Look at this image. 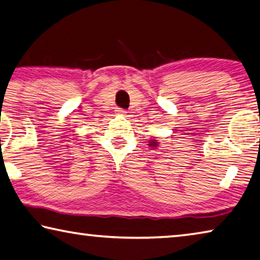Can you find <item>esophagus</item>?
<instances>
[{
    "instance_id": "34e87169",
    "label": "esophagus",
    "mask_w": 260,
    "mask_h": 260,
    "mask_svg": "<svg viewBox=\"0 0 260 260\" xmlns=\"http://www.w3.org/2000/svg\"><path fill=\"white\" fill-rule=\"evenodd\" d=\"M117 113L118 114H126L127 112H126V110H123V109H118L117 110Z\"/></svg>"
}]
</instances>
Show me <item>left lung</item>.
I'll list each match as a JSON object with an SVG mask.
<instances>
[{"mask_svg":"<svg viewBox=\"0 0 260 260\" xmlns=\"http://www.w3.org/2000/svg\"><path fill=\"white\" fill-rule=\"evenodd\" d=\"M149 143H150V146H152V147H156V145H157V142H156V140H151V141H150Z\"/></svg>","mask_w":260,"mask_h":260,"instance_id":"8db88e82","label":"left lung"}]
</instances>
